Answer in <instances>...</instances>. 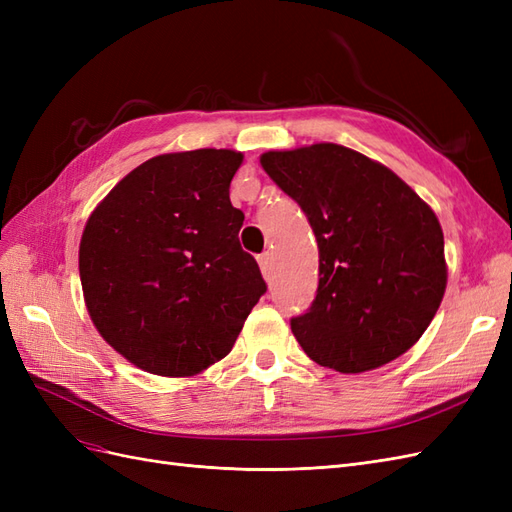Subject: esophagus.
<instances>
[{
    "mask_svg": "<svg viewBox=\"0 0 512 512\" xmlns=\"http://www.w3.org/2000/svg\"><path fill=\"white\" fill-rule=\"evenodd\" d=\"M258 265H260V271L265 277H271L273 275V254L271 252H262L258 256Z\"/></svg>",
    "mask_w": 512,
    "mask_h": 512,
    "instance_id": "1",
    "label": "esophagus"
}]
</instances>
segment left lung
Returning <instances> with one entry per match:
<instances>
[{"label":"left lung","instance_id":"1","mask_svg":"<svg viewBox=\"0 0 512 512\" xmlns=\"http://www.w3.org/2000/svg\"><path fill=\"white\" fill-rule=\"evenodd\" d=\"M260 164L318 241L316 297L290 318L309 359L361 374L412 348L446 288L436 213L393 170L342 145L269 151Z\"/></svg>","mask_w":512,"mask_h":512}]
</instances>
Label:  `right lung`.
Here are the masks:
<instances>
[{
    "mask_svg": "<svg viewBox=\"0 0 512 512\" xmlns=\"http://www.w3.org/2000/svg\"><path fill=\"white\" fill-rule=\"evenodd\" d=\"M241 162L230 149L164 153L89 215L79 250L89 316L149 374L194 376L224 359L267 292L228 194Z\"/></svg>",
    "mask_w": 512,
    "mask_h": 512,
    "instance_id": "right-lung-1",
    "label": "right lung"
}]
</instances>
